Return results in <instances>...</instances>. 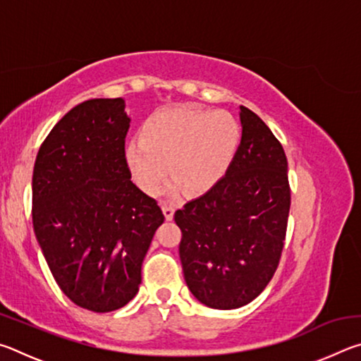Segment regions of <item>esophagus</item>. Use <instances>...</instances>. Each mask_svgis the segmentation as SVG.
Returning a JSON list of instances; mask_svg holds the SVG:
<instances>
[{"instance_id":"esophagus-1","label":"esophagus","mask_w":361,"mask_h":361,"mask_svg":"<svg viewBox=\"0 0 361 361\" xmlns=\"http://www.w3.org/2000/svg\"><path fill=\"white\" fill-rule=\"evenodd\" d=\"M162 212H164V215H166V219H172L173 218V213H175V207L172 205V204H169V202H162Z\"/></svg>"}]
</instances>
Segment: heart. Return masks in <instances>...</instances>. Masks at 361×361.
Segmentation results:
<instances>
[{
    "label": "heart",
    "mask_w": 361,
    "mask_h": 361,
    "mask_svg": "<svg viewBox=\"0 0 361 361\" xmlns=\"http://www.w3.org/2000/svg\"><path fill=\"white\" fill-rule=\"evenodd\" d=\"M240 130L229 113L194 105L162 109L142 127V138L126 148L137 185L156 194L169 175L185 194L209 191L226 173Z\"/></svg>",
    "instance_id": "b5f03b06"
}]
</instances>
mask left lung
I'll list each match as a JSON object with an SVG mask.
<instances>
[{
  "mask_svg": "<svg viewBox=\"0 0 361 361\" xmlns=\"http://www.w3.org/2000/svg\"><path fill=\"white\" fill-rule=\"evenodd\" d=\"M242 140L228 172L175 212L188 288L212 309L242 307L276 274L291 191L282 143L252 109L240 106Z\"/></svg>",
  "mask_w": 361,
  "mask_h": 361,
  "instance_id": "1",
  "label": "left lung"
}]
</instances>
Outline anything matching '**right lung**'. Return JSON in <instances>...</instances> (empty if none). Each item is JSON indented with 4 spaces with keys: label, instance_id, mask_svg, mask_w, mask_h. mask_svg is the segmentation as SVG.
<instances>
[{
    "label": "right lung",
    "instance_id": "obj_1",
    "mask_svg": "<svg viewBox=\"0 0 361 361\" xmlns=\"http://www.w3.org/2000/svg\"><path fill=\"white\" fill-rule=\"evenodd\" d=\"M122 99H94L49 132L33 169V229L70 301L111 312L133 299L164 223L157 200L133 185L126 161L130 119Z\"/></svg>",
    "mask_w": 361,
    "mask_h": 361
}]
</instances>
